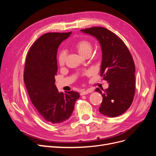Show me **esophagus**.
<instances>
[{"label": "esophagus", "mask_w": 156, "mask_h": 156, "mask_svg": "<svg viewBox=\"0 0 156 156\" xmlns=\"http://www.w3.org/2000/svg\"><path fill=\"white\" fill-rule=\"evenodd\" d=\"M92 92V90L91 89H88L87 90H84V91H82L81 92V96H83V95H86V94H88V93H91Z\"/></svg>", "instance_id": "obj_1"}]
</instances>
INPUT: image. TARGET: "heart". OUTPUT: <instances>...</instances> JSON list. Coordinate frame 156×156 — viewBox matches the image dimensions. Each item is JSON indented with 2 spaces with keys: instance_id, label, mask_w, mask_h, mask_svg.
I'll use <instances>...</instances> for the list:
<instances>
[{
  "instance_id": "obj_1",
  "label": "heart",
  "mask_w": 156,
  "mask_h": 156,
  "mask_svg": "<svg viewBox=\"0 0 156 156\" xmlns=\"http://www.w3.org/2000/svg\"><path fill=\"white\" fill-rule=\"evenodd\" d=\"M75 48L78 53L84 56L88 53H91L92 50V45L90 41L87 40H81L77 42L75 45ZM67 57V53L66 51H62L58 55V63L60 66H63L66 62Z\"/></svg>"
}]
</instances>
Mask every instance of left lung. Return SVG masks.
<instances>
[{"mask_svg": "<svg viewBox=\"0 0 156 156\" xmlns=\"http://www.w3.org/2000/svg\"><path fill=\"white\" fill-rule=\"evenodd\" d=\"M99 41L102 53L101 76L108 83L102 94L100 112L108 117L124 113L133 100L135 84V67L133 58L124 41L115 34L103 27H92L81 30Z\"/></svg>", "mask_w": 156, "mask_h": 156, "instance_id": "obj_1", "label": "left lung"}]
</instances>
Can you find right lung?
Segmentation results:
<instances>
[{
  "mask_svg": "<svg viewBox=\"0 0 156 156\" xmlns=\"http://www.w3.org/2000/svg\"><path fill=\"white\" fill-rule=\"evenodd\" d=\"M72 32L42 35L27 54L24 81L30 100L43 119L50 124H60L69 119L80 97L77 92H59L55 76L58 71V46Z\"/></svg>",
  "mask_w": 156,
  "mask_h": 156,
  "instance_id": "add662e5",
  "label": "right lung"
}]
</instances>
